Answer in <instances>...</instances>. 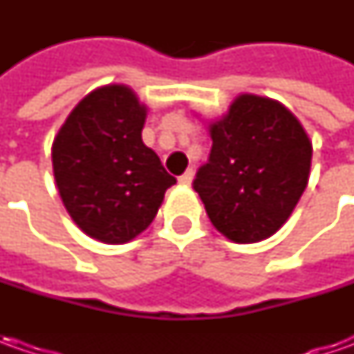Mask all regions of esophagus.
<instances>
[{
  "mask_svg": "<svg viewBox=\"0 0 354 354\" xmlns=\"http://www.w3.org/2000/svg\"><path fill=\"white\" fill-rule=\"evenodd\" d=\"M179 183L185 185V187H189V185L193 183V169L185 171L183 175H181V177H179Z\"/></svg>",
  "mask_w": 354,
  "mask_h": 354,
  "instance_id": "34e87169",
  "label": "esophagus"
}]
</instances>
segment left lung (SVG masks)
Returning <instances> with one entry per match:
<instances>
[{
	"instance_id": "obj_1",
	"label": "left lung",
	"mask_w": 354,
	"mask_h": 354,
	"mask_svg": "<svg viewBox=\"0 0 354 354\" xmlns=\"http://www.w3.org/2000/svg\"><path fill=\"white\" fill-rule=\"evenodd\" d=\"M209 133V163L193 187L212 226L238 244L276 234L309 181L313 147L304 126L278 100L240 94Z\"/></svg>"
}]
</instances>
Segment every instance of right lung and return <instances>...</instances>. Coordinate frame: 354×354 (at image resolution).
I'll list each match as a JSON object with an SVG mask.
<instances>
[{
    "mask_svg": "<svg viewBox=\"0 0 354 354\" xmlns=\"http://www.w3.org/2000/svg\"><path fill=\"white\" fill-rule=\"evenodd\" d=\"M145 104L126 84L92 90L53 142V173L75 225L106 244L142 234L177 183L142 140Z\"/></svg>",
    "mask_w": 354,
    "mask_h": 354,
    "instance_id": "right-lung-1",
    "label": "right lung"
}]
</instances>
